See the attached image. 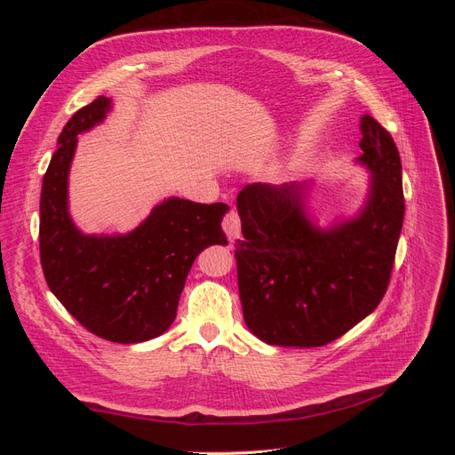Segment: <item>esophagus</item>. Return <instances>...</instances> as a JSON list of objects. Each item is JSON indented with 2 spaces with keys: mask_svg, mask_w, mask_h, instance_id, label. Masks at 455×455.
Listing matches in <instances>:
<instances>
[{
  "mask_svg": "<svg viewBox=\"0 0 455 455\" xmlns=\"http://www.w3.org/2000/svg\"><path fill=\"white\" fill-rule=\"evenodd\" d=\"M222 228H224V231H226V235H228L229 241L239 239V235H241V220H239L237 211L231 209V211L224 216Z\"/></svg>",
  "mask_w": 455,
  "mask_h": 455,
  "instance_id": "1",
  "label": "esophagus"
}]
</instances>
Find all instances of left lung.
Segmentation results:
<instances>
[{
	"label": "left lung",
	"instance_id": "left-lung-1",
	"mask_svg": "<svg viewBox=\"0 0 455 455\" xmlns=\"http://www.w3.org/2000/svg\"><path fill=\"white\" fill-rule=\"evenodd\" d=\"M356 163L370 172L363 206L326 228L309 209V184H249L237 196L239 296L251 332L269 346L319 347L378 307L404 220L403 164L391 134L361 117Z\"/></svg>",
	"mask_w": 455,
	"mask_h": 455
}]
</instances>
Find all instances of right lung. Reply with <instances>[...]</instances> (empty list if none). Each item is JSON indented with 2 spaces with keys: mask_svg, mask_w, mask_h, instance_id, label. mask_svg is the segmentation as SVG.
<instances>
[{
  "mask_svg": "<svg viewBox=\"0 0 455 455\" xmlns=\"http://www.w3.org/2000/svg\"><path fill=\"white\" fill-rule=\"evenodd\" d=\"M112 99L77 109L59 136L41 186L39 254L51 292L94 336L140 343L167 332L199 252L228 244L224 203L169 197L129 233L91 235L70 216L68 176L77 136L100 125Z\"/></svg>",
  "mask_w": 455,
  "mask_h": 455,
  "instance_id": "right-lung-1",
  "label": "right lung"
}]
</instances>
